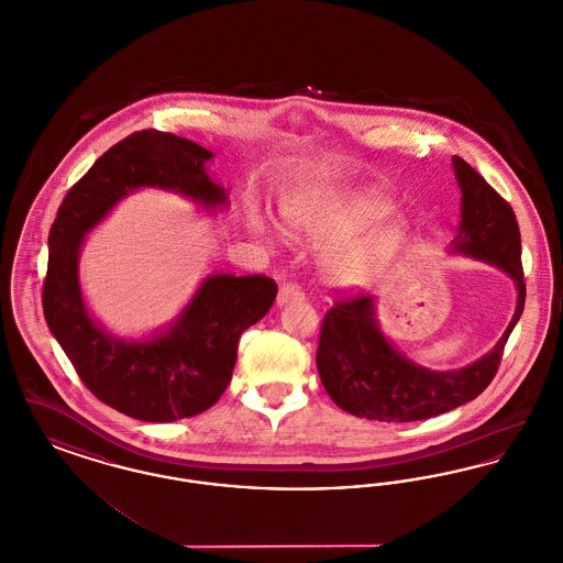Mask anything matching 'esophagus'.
I'll list each match as a JSON object with an SVG mask.
<instances>
[{
  "mask_svg": "<svg viewBox=\"0 0 563 563\" xmlns=\"http://www.w3.org/2000/svg\"><path fill=\"white\" fill-rule=\"evenodd\" d=\"M297 299H303L301 287H299L297 283H285V285L280 287V291H278V303L285 306V303L297 301Z\"/></svg>",
  "mask_w": 563,
  "mask_h": 563,
  "instance_id": "1",
  "label": "esophagus"
}]
</instances>
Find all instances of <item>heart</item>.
I'll return each mask as SVG.
<instances>
[{
  "label": "heart",
  "instance_id": "b5f03b06",
  "mask_svg": "<svg viewBox=\"0 0 563 563\" xmlns=\"http://www.w3.org/2000/svg\"><path fill=\"white\" fill-rule=\"evenodd\" d=\"M390 213V205L382 198H352L340 205L338 213L324 223H310V230L321 239H346L358 230L372 228ZM397 236L382 234L374 241L363 242L358 246H349L331 253L324 262L327 276L340 287H361L369 283L377 269L382 268L395 253Z\"/></svg>",
  "mask_w": 563,
  "mask_h": 563
}]
</instances>
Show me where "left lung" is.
Wrapping results in <instances>:
<instances>
[{
  "label": "left lung",
  "instance_id": "obj_1",
  "mask_svg": "<svg viewBox=\"0 0 563 563\" xmlns=\"http://www.w3.org/2000/svg\"><path fill=\"white\" fill-rule=\"evenodd\" d=\"M462 188V221L454 249L509 272L519 289L505 335L477 363L454 372H430L409 363L379 333L374 297L344 291L324 312L317 349L322 386L338 407L377 422H413L473 401L500 367L510 331L526 303L521 234L509 202L462 158H454Z\"/></svg>",
  "mask_w": 563,
  "mask_h": 563
}]
</instances>
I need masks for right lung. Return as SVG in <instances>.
Returning a JSON list of instances; mask_svg holds the SVG:
<instances>
[{
	"label": "right lung",
	"instance_id": "right-lung-1",
	"mask_svg": "<svg viewBox=\"0 0 563 563\" xmlns=\"http://www.w3.org/2000/svg\"><path fill=\"white\" fill-rule=\"evenodd\" d=\"M211 152L156 129L111 145L63 198L48 236L42 289L44 317L84 386L109 407L143 422H173L209 409L228 388L244 329L260 321L278 287L264 274H214L202 283L173 329L126 344L88 317L78 285L84 234L141 186L177 189L207 207L225 202L205 170Z\"/></svg>",
	"mask_w": 563,
	"mask_h": 563
}]
</instances>
